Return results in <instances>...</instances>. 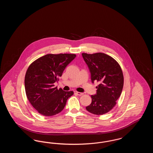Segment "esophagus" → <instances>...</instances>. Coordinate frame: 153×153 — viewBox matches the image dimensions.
<instances>
[{"label": "esophagus", "mask_w": 153, "mask_h": 153, "mask_svg": "<svg viewBox=\"0 0 153 153\" xmlns=\"http://www.w3.org/2000/svg\"><path fill=\"white\" fill-rule=\"evenodd\" d=\"M74 94H77V95H79V96H82V95L84 94L82 92H77V91H74Z\"/></svg>", "instance_id": "34e87169"}]
</instances>
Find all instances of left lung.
<instances>
[{
  "label": "left lung",
  "mask_w": 153,
  "mask_h": 153,
  "mask_svg": "<svg viewBox=\"0 0 153 153\" xmlns=\"http://www.w3.org/2000/svg\"><path fill=\"white\" fill-rule=\"evenodd\" d=\"M91 74L92 82L97 81V92L92 95V102L86 107L88 112L102 115L108 112L117 104L123 87V74L117 61L103 53H82Z\"/></svg>",
  "instance_id": "left-lung-1"
}]
</instances>
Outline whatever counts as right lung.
I'll list each match as a JSON object with an SVG mask.
<instances>
[{"instance_id": "1", "label": "right lung", "mask_w": 153, "mask_h": 153, "mask_svg": "<svg viewBox=\"0 0 153 153\" xmlns=\"http://www.w3.org/2000/svg\"><path fill=\"white\" fill-rule=\"evenodd\" d=\"M76 57L74 54H48L30 65L25 77L27 97L40 114L51 117L61 112L73 91H64L54 87L68 65Z\"/></svg>"}]
</instances>
